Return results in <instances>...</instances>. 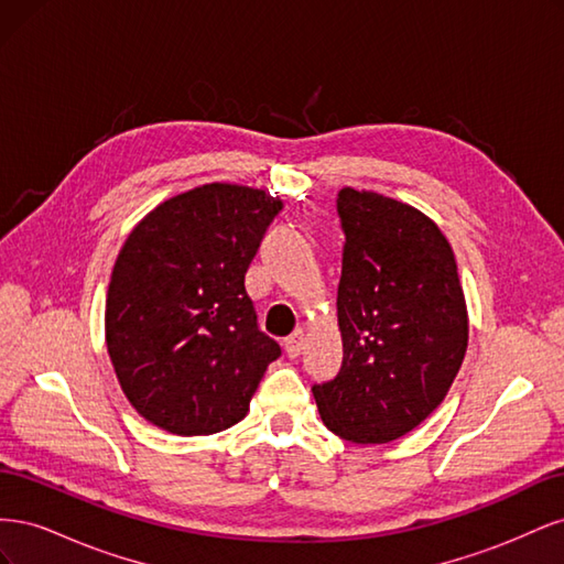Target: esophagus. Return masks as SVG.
Listing matches in <instances>:
<instances>
[{
	"label": "esophagus",
	"instance_id": "esophagus-1",
	"mask_svg": "<svg viewBox=\"0 0 564 564\" xmlns=\"http://www.w3.org/2000/svg\"><path fill=\"white\" fill-rule=\"evenodd\" d=\"M303 348H305V332L303 329L294 332L292 336L284 340V350H286L289 357H299L303 352Z\"/></svg>",
	"mask_w": 564,
	"mask_h": 564
}]
</instances>
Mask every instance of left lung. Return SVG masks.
Returning <instances> with one entry per match:
<instances>
[{"label": "left lung", "mask_w": 564, "mask_h": 564, "mask_svg": "<svg viewBox=\"0 0 564 564\" xmlns=\"http://www.w3.org/2000/svg\"><path fill=\"white\" fill-rule=\"evenodd\" d=\"M338 282L344 365L313 386L322 423L355 445L412 433L447 398L468 348V308L447 237L400 199L344 187Z\"/></svg>", "instance_id": "1"}]
</instances>
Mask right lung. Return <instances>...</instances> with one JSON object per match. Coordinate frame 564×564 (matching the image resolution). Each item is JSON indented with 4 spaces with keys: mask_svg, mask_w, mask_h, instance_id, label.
I'll list each match as a JSON object with an SVG mask.
<instances>
[{
    "mask_svg": "<svg viewBox=\"0 0 564 564\" xmlns=\"http://www.w3.org/2000/svg\"><path fill=\"white\" fill-rule=\"evenodd\" d=\"M278 195L207 183L143 216L117 253L106 344L145 421L174 435L240 423L280 346L256 327L245 275Z\"/></svg>",
    "mask_w": 564,
    "mask_h": 564,
    "instance_id": "1",
    "label": "right lung"
}]
</instances>
